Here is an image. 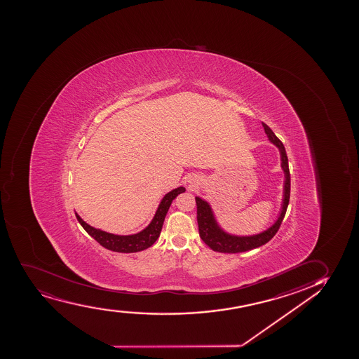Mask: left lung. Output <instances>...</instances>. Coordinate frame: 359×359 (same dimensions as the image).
<instances>
[{"instance_id": "obj_1", "label": "left lung", "mask_w": 359, "mask_h": 359, "mask_svg": "<svg viewBox=\"0 0 359 359\" xmlns=\"http://www.w3.org/2000/svg\"><path fill=\"white\" fill-rule=\"evenodd\" d=\"M262 126H264V132L267 134L268 139L272 141L278 149H280L281 168L285 172L284 200H283V210H281L280 217L278 218L272 227H269L268 230L264 231L262 233H259V235L250 236V237L227 235L224 231L220 230L215 223V219L210 210V205L206 201H203L202 198H195L196 208H198L196 218H198V233H200L202 241L215 252L235 254V252H248V250L264 245L276 236L278 230L280 229L283 219L286 215V210L289 206L290 190H291L289 159H287L284 144L276 137L272 129L269 128L266 123H262Z\"/></svg>"}]
</instances>
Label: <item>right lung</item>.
I'll use <instances>...</instances> for the list:
<instances>
[{
	"label": "right lung",
	"instance_id": "right-lung-1",
	"mask_svg": "<svg viewBox=\"0 0 359 359\" xmlns=\"http://www.w3.org/2000/svg\"><path fill=\"white\" fill-rule=\"evenodd\" d=\"M184 190L186 189L183 187H180L177 189H173L172 191L165 195L151 224L144 231H141L136 235L117 236L107 233L105 231L97 230L95 227L90 226L76 213L75 215L79 223L81 224V226L86 230L87 233L93 237L102 247L116 252H141L151 247L157 241L164 224L165 215L171 206V202L178 194L184 193Z\"/></svg>",
	"mask_w": 359,
	"mask_h": 359
}]
</instances>
